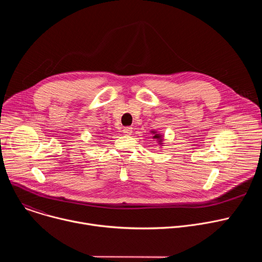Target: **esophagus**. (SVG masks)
Wrapping results in <instances>:
<instances>
[{
  "instance_id": "34e87169",
  "label": "esophagus",
  "mask_w": 262,
  "mask_h": 262,
  "mask_svg": "<svg viewBox=\"0 0 262 262\" xmlns=\"http://www.w3.org/2000/svg\"><path fill=\"white\" fill-rule=\"evenodd\" d=\"M123 133H124L125 135H132V133H133V127H130V126L124 127V128H123Z\"/></svg>"
}]
</instances>
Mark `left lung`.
Returning a JSON list of instances; mask_svg holds the SVG:
<instances>
[{
    "label": "left lung",
    "instance_id": "1",
    "mask_svg": "<svg viewBox=\"0 0 262 262\" xmlns=\"http://www.w3.org/2000/svg\"><path fill=\"white\" fill-rule=\"evenodd\" d=\"M151 133L154 134V137H152V139L157 140V141L159 142V144H160V145H163V135H161V134H158L156 130H151Z\"/></svg>",
    "mask_w": 262,
    "mask_h": 262
}]
</instances>
